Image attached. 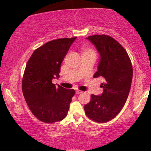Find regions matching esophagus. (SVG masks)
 Segmentation results:
<instances>
[{"label":"esophagus","instance_id":"obj_1","mask_svg":"<svg viewBox=\"0 0 151 151\" xmlns=\"http://www.w3.org/2000/svg\"><path fill=\"white\" fill-rule=\"evenodd\" d=\"M83 93V91H76V94H81V93Z\"/></svg>","mask_w":151,"mask_h":151}]
</instances>
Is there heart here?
Masks as SVG:
<instances>
[{"label":"heart","mask_w":151,"mask_h":151,"mask_svg":"<svg viewBox=\"0 0 151 151\" xmlns=\"http://www.w3.org/2000/svg\"><path fill=\"white\" fill-rule=\"evenodd\" d=\"M82 54H83V55H91L95 56V52H94V51L93 49H91V48H86V47L83 48V50H82Z\"/></svg>","instance_id":"obj_1"}]
</instances>
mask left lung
<instances>
[{"instance_id": "left-lung-1", "label": "left lung", "mask_w": 151, "mask_h": 151, "mask_svg": "<svg viewBox=\"0 0 151 151\" xmlns=\"http://www.w3.org/2000/svg\"><path fill=\"white\" fill-rule=\"evenodd\" d=\"M86 39L95 46L101 57L94 77L103 76L105 83L101 85V95L91 94L85 111L93 121L106 122L119 113L127 100L133 73L131 61L122 45L110 36L97 35Z\"/></svg>"}]
</instances>
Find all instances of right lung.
I'll return each mask as SVG.
<instances>
[{
    "instance_id": "add662e5",
    "label": "right lung",
    "mask_w": 151,
    "mask_h": 151,
    "mask_svg": "<svg viewBox=\"0 0 151 151\" xmlns=\"http://www.w3.org/2000/svg\"><path fill=\"white\" fill-rule=\"evenodd\" d=\"M76 37L53 40L36 49L27 63L22 82L25 101L35 117L46 123L62 121L67 116L74 89L56 86L61 63Z\"/></svg>"
}]
</instances>
